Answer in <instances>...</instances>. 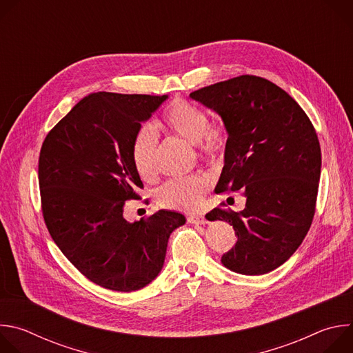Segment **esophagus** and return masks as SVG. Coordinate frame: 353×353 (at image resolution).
Segmentation results:
<instances>
[{
	"instance_id": "1",
	"label": "esophagus",
	"mask_w": 353,
	"mask_h": 353,
	"mask_svg": "<svg viewBox=\"0 0 353 353\" xmlns=\"http://www.w3.org/2000/svg\"><path fill=\"white\" fill-rule=\"evenodd\" d=\"M187 221L192 225H205L207 219L204 216H199V215H191L187 218Z\"/></svg>"
}]
</instances>
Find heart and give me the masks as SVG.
<instances>
[{
  "mask_svg": "<svg viewBox=\"0 0 353 353\" xmlns=\"http://www.w3.org/2000/svg\"><path fill=\"white\" fill-rule=\"evenodd\" d=\"M166 132L195 145L201 161L218 165L223 161L229 131L223 123H210V117L201 108L177 97L166 108L158 121ZM158 138L152 128L142 127L132 145V161L138 174L149 180L157 174ZM211 187L207 176L195 174L190 177L168 180L157 190V201L161 207L194 212L203 205L204 196Z\"/></svg>",
  "mask_w": 353,
  "mask_h": 353,
  "instance_id": "1",
  "label": "heart"
}]
</instances>
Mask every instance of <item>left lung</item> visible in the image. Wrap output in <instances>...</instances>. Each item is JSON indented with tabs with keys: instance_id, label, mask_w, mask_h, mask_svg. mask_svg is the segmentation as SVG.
I'll list each match as a JSON object with an SVG mask.
<instances>
[{
	"instance_id": "obj_1",
	"label": "left lung",
	"mask_w": 353,
	"mask_h": 353,
	"mask_svg": "<svg viewBox=\"0 0 353 353\" xmlns=\"http://www.w3.org/2000/svg\"><path fill=\"white\" fill-rule=\"evenodd\" d=\"M190 97L216 112L229 131L221 191L247 198L240 212L214 208L208 221L233 225L237 241L222 264L243 275L282 265L306 237L316 212L321 149L296 100L271 81L240 75Z\"/></svg>"
}]
</instances>
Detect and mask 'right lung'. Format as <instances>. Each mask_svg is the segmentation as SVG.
I'll return each mask as SVG.
<instances>
[{"mask_svg":"<svg viewBox=\"0 0 353 353\" xmlns=\"http://www.w3.org/2000/svg\"><path fill=\"white\" fill-rule=\"evenodd\" d=\"M168 94L90 93L47 134L39 157L41 212L50 236L93 283L132 292L161 272L170 233L184 215L158 211L127 222L125 201L143 184L132 145Z\"/></svg>","mask_w":353,"mask_h":353,"instance_id":"obj_1","label":"right lung"}]
</instances>
